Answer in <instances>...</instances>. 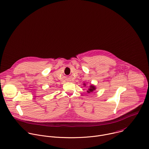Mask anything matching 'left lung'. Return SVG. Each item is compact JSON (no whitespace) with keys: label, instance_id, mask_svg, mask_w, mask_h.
I'll return each mask as SVG.
<instances>
[{"label":"left lung","instance_id":"1","mask_svg":"<svg viewBox=\"0 0 149 149\" xmlns=\"http://www.w3.org/2000/svg\"><path fill=\"white\" fill-rule=\"evenodd\" d=\"M84 86L85 87L86 85L85 83H84ZM96 86H95L94 85L91 84V85L89 86V88H88V90H87V92H88V93H91L94 92V91L96 90Z\"/></svg>","mask_w":149,"mask_h":149}]
</instances>
